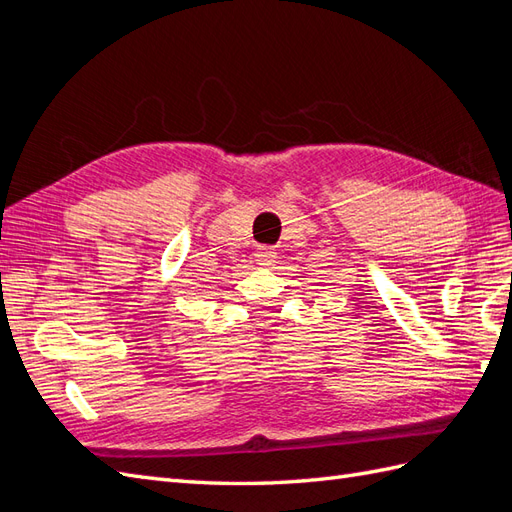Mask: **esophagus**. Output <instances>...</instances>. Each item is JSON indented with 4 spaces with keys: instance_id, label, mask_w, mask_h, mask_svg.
Listing matches in <instances>:
<instances>
[{
    "instance_id": "esophagus-1",
    "label": "esophagus",
    "mask_w": 512,
    "mask_h": 512,
    "mask_svg": "<svg viewBox=\"0 0 512 512\" xmlns=\"http://www.w3.org/2000/svg\"><path fill=\"white\" fill-rule=\"evenodd\" d=\"M254 256H256V262H258V265H262V267H271L273 262H275V258H277V252L273 250V247L262 245V247H258Z\"/></svg>"
}]
</instances>
